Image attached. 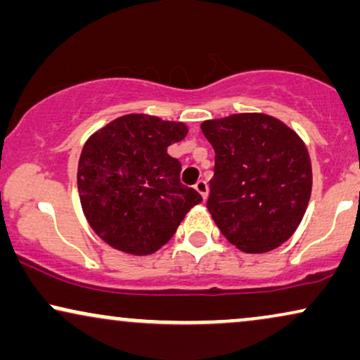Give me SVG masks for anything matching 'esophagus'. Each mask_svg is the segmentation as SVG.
I'll list each match as a JSON object with an SVG mask.
<instances>
[{"label":"esophagus","mask_w":360,"mask_h":360,"mask_svg":"<svg viewBox=\"0 0 360 360\" xmlns=\"http://www.w3.org/2000/svg\"><path fill=\"white\" fill-rule=\"evenodd\" d=\"M194 188H195V191H198L199 194L202 195V199H206V198H207L209 189H207V183H206V181H202V179H201V181H198V183H195Z\"/></svg>","instance_id":"1"}]
</instances>
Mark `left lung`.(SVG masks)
<instances>
[{
	"label": "left lung",
	"mask_w": 360,
	"mask_h": 360,
	"mask_svg": "<svg viewBox=\"0 0 360 360\" xmlns=\"http://www.w3.org/2000/svg\"><path fill=\"white\" fill-rule=\"evenodd\" d=\"M201 129L216 153L207 199L214 222L248 254L279 248L301 224L311 199L306 143L264 112L207 120Z\"/></svg>",
	"instance_id": "1"
}]
</instances>
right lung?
I'll return each mask as SVG.
<instances>
[{
    "mask_svg": "<svg viewBox=\"0 0 360 360\" xmlns=\"http://www.w3.org/2000/svg\"><path fill=\"white\" fill-rule=\"evenodd\" d=\"M188 131L184 122L133 112L89 136L78 162L79 201L104 243L149 256L202 201L198 191L181 184V162L167 154Z\"/></svg>",
    "mask_w": 360,
    "mask_h": 360,
    "instance_id": "right-lung-1",
    "label": "right lung"
}]
</instances>
